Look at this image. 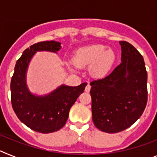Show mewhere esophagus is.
<instances>
[{"label": "esophagus", "instance_id": "1", "mask_svg": "<svg viewBox=\"0 0 157 157\" xmlns=\"http://www.w3.org/2000/svg\"><path fill=\"white\" fill-rule=\"evenodd\" d=\"M90 90H91V86H90L89 84H87V86L85 87V92H89Z\"/></svg>", "mask_w": 157, "mask_h": 157}]
</instances>
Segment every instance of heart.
I'll list each match as a JSON object with an SVG mask.
<instances>
[{
	"label": "heart",
	"mask_w": 157,
	"mask_h": 157,
	"mask_svg": "<svg viewBox=\"0 0 157 157\" xmlns=\"http://www.w3.org/2000/svg\"><path fill=\"white\" fill-rule=\"evenodd\" d=\"M101 44L83 46L75 51L72 61L76 67L89 66V73L95 78H103L111 70L115 61V54L111 49L106 50Z\"/></svg>",
	"instance_id": "b5f03b06"
}]
</instances>
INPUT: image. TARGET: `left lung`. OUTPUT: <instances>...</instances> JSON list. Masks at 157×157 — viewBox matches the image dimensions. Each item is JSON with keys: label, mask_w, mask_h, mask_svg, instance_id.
<instances>
[{"label": "left lung", "mask_w": 157, "mask_h": 157, "mask_svg": "<svg viewBox=\"0 0 157 157\" xmlns=\"http://www.w3.org/2000/svg\"><path fill=\"white\" fill-rule=\"evenodd\" d=\"M119 43L122 62L108 76L90 83L94 125L110 133L132 126L141 116L148 101L144 58L128 42Z\"/></svg>", "instance_id": "8db88e82"}]
</instances>
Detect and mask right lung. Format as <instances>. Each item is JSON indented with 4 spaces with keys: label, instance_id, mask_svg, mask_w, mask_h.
<instances>
[{
    "label": "right lung",
    "instance_id": "1",
    "mask_svg": "<svg viewBox=\"0 0 157 157\" xmlns=\"http://www.w3.org/2000/svg\"><path fill=\"white\" fill-rule=\"evenodd\" d=\"M61 43L55 41L39 42L27 48L16 62L11 80V102L16 116L26 126L36 132L49 133L58 131L66 123L69 110L87 83L76 87L62 85L45 96L30 93L26 84V71L36 51L57 53Z\"/></svg>",
    "mask_w": 157,
    "mask_h": 157
}]
</instances>
